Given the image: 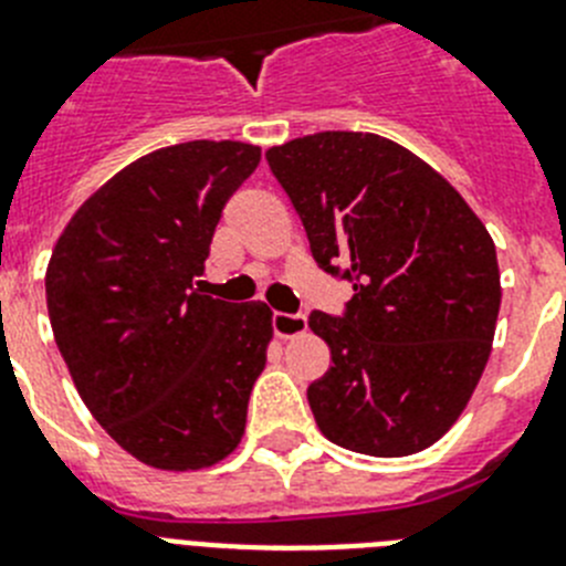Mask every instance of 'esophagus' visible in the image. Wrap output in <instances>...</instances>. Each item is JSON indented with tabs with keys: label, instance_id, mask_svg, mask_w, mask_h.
<instances>
[{
	"label": "esophagus",
	"instance_id": "esophagus-1",
	"mask_svg": "<svg viewBox=\"0 0 566 566\" xmlns=\"http://www.w3.org/2000/svg\"><path fill=\"white\" fill-rule=\"evenodd\" d=\"M272 328L280 339H292L306 334V317L303 314H286V312H274L272 314Z\"/></svg>",
	"mask_w": 566,
	"mask_h": 566
}]
</instances>
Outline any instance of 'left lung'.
<instances>
[{"mask_svg":"<svg viewBox=\"0 0 566 566\" xmlns=\"http://www.w3.org/2000/svg\"><path fill=\"white\" fill-rule=\"evenodd\" d=\"M319 269L352 280L343 317L312 312L332 365L308 385L323 437L411 457L462 417L493 348V238L411 149L374 133H314L266 149Z\"/></svg>","mask_w":566,"mask_h":566,"instance_id":"8db88e82","label":"left lung"}]
</instances>
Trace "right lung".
<instances>
[{"mask_svg": "<svg viewBox=\"0 0 566 566\" xmlns=\"http://www.w3.org/2000/svg\"><path fill=\"white\" fill-rule=\"evenodd\" d=\"M258 164L260 147L243 142L142 155L76 209L50 254V326L78 397L155 470L212 468L247 428L272 308L223 303L192 283L223 203Z\"/></svg>", "mask_w": 566, "mask_h": 566, "instance_id": "obj_1", "label": "right lung"}]
</instances>
